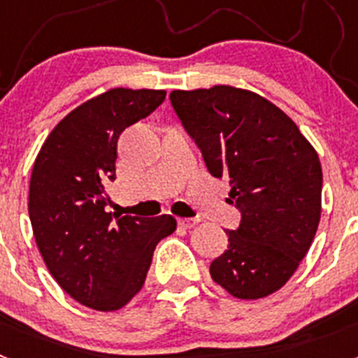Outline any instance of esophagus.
<instances>
[{"mask_svg":"<svg viewBox=\"0 0 358 358\" xmlns=\"http://www.w3.org/2000/svg\"><path fill=\"white\" fill-rule=\"evenodd\" d=\"M177 222H179V226L181 227H194V226H197L199 222H201V218H197V217H194V218H179V220H177Z\"/></svg>","mask_w":358,"mask_h":358,"instance_id":"obj_1","label":"esophagus"}]
</instances>
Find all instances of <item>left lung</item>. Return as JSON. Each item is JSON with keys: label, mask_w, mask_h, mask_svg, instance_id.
I'll return each instance as SVG.
<instances>
[{"label": "left lung", "mask_w": 358, "mask_h": 358, "mask_svg": "<svg viewBox=\"0 0 358 358\" xmlns=\"http://www.w3.org/2000/svg\"><path fill=\"white\" fill-rule=\"evenodd\" d=\"M170 103L208 172L231 185L240 211L229 243L215 258V283L238 299L285 285L308 252L321 218L322 170L296 123L251 91L213 85L172 91Z\"/></svg>", "instance_id": "obj_1"}]
</instances>
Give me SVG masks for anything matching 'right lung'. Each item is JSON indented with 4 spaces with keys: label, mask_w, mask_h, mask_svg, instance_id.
<instances>
[{
    "label": "right lung",
    "mask_w": 358,
    "mask_h": 358,
    "mask_svg": "<svg viewBox=\"0 0 358 358\" xmlns=\"http://www.w3.org/2000/svg\"><path fill=\"white\" fill-rule=\"evenodd\" d=\"M166 91L110 90L73 109L34 163L28 213L37 248L66 294L94 310H118L140 292L157 242L176 218L107 213L123 131L163 103Z\"/></svg>",
    "instance_id": "right-lung-1"
}]
</instances>
